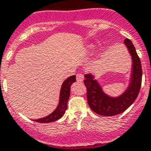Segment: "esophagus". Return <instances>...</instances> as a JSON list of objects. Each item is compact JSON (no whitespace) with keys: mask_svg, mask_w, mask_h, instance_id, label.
I'll list each match as a JSON object with an SVG mask.
<instances>
[{"mask_svg":"<svg viewBox=\"0 0 151 151\" xmlns=\"http://www.w3.org/2000/svg\"><path fill=\"white\" fill-rule=\"evenodd\" d=\"M76 80L78 82H82L84 80V76L82 73H78L76 75Z\"/></svg>","mask_w":151,"mask_h":151,"instance_id":"34e87169","label":"esophagus"}]
</instances>
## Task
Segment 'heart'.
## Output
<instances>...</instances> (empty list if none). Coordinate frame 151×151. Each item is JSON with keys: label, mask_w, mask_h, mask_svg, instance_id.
Returning a JSON list of instances; mask_svg holds the SVG:
<instances>
[{"label": "heart", "mask_w": 151, "mask_h": 151, "mask_svg": "<svg viewBox=\"0 0 151 151\" xmlns=\"http://www.w3.org/2000/svg\"><path fill=\"white\" fill-rule=\"evenodd\" d=\"M92 47H93V46H91H91H89V48L88 49H91Z\"/></svg>", "instance_id": "b5f03b06"}]
</instances>
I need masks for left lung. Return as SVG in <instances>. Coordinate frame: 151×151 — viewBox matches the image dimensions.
Instances as JSON below:
<instances>
[{"label":"left lung","instance_id":"1","mask_svg":"<svg viewBox=\"0 0 151 151\" xmlns=\"http://www.w3.org/2000/svg\"><path fill=\"white\" fill-rule=\"evenodd\" d=\"M124 43L132 56V70L129 85L123 94L117 97L108 96L103 91L94 76L91 74L85 76L84 83L87 88L88 104L91 109L98 115L111 116L123 113L132 104L139 94L142 80L141 60L132 42L125 38Z\"/></svg>","mask_w":151,"mask_h":151}]
</instances>
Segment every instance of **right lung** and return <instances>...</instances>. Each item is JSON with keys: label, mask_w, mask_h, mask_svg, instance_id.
Returning a JSON list of instances; mask_svg holds the SVG:
<instances>
[{"label": "right lung", "mask_w": 151, "mask_h": 151, "mask_svg": "<svg viewBox=\"0 0 151 151\" xmlns=\"http://www.w3.org/2000/svg\"><path fill=\"white\" fill-rule=\"evenodd\" d=\"M75 82H76V76H72L66 78L63 83L60 89L59 104L54 111L50 113V115L47 116L46 117L38 119H33V120L35 122H41V123H48L60 119L67 109V102L70 96V86Z\"/></svg>", "instance_id": "add662e5"}]
</instances>
